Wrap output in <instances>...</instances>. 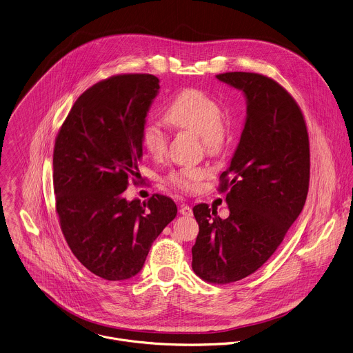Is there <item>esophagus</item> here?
I'll list each match as a JSON object with an SVG mask.
<instances>
[{"label": "esophagus", "mask_w": 353, "mask_h": 353, "mask_svg": "<svg viewBox=\"0 0 353 353\" xmlns=\"http://www.w3.org/2000/svg\"><path fill=\"white\" fill-rule=\"evenodd\" d=\"M179 212H180L181 215L191 216V215H192V209H191L188 205H181V206H180V209H179Z\"/></svg>", "instance_id": "obj_1"}]
</instances>
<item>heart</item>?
<instances>
[{
    "instance_id": "1",
    "label": "heart",
    "mask_w": 353,
    "mask_h": 353,
    "mask_svg": "<svg viewBox=\"0 0 353 353\" xmlns=\"http://www.w3.org/2000/svg\"><path fill=\"white\" fill-rule=\"evenodd\" d=\"M166 121L179 130L191 131L199 137L210 152H216L225 141L226 128L222 121L221 105L196 88L180 91L169 103ZM141 144L152 157H159L168 145V134L154 120L144 121L141 132ZM205 177L203 169L198 166H184L168 174L166 181L176 190L184 192L196 191Z\"/></svg>"
}]
</instances>
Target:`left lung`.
Masks as SVG:
<instances>
[{
    "label": "left lung",
    "mask_w": 353,
    "mask_h": 353,
    "mask_svg": "<svg viewBox=\"0 0 353 353\" xmlns=\"http://www.w3.org/2000/svg\"><path fill=\"white\" fill-rule=\"evenodd\" d=\"M216 79L243 91L247 117L229 168L219 176L229 216L196 205L199 223L192 269L212 283L256 272L277 250L303 210L310 183V141L303 113L276 80L251 72Z\"/></svg>",
    "instance_id": "8db88e82"
}]
</instances>
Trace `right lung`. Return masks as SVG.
<instances>
[{"mask_svg": "<svg viewBox=\"0 0 353 353\" xmlns=\"http://www.w3.org/2000/svg\"><path fill=\"white\" fill-rule=\"evenodd\" d=\"M159 90L148 73L98 81L73 103L53 152L56 212L77 261L95 276L123 281L137 276L154 240L177 214L155 194L128 202L123 194L141 177V127Z\"/></svg>", "mask_w": 353, "mask_h": 353, "instance_id": "right-lung-1", "label": "right lung"}]
</instances>
